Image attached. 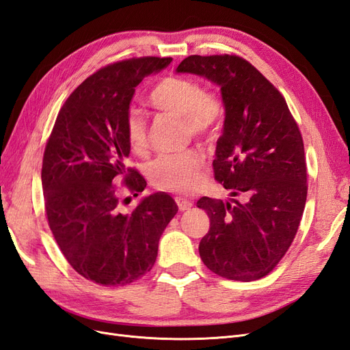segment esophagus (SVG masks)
Segmentation results:
<instances>
[{
  "mask_svg": "<svg viewBox=\"0 0 350 350\" xmlns=\"http://www.w3.org/2000/svg\"><path fill=\"white\" fill-rule=\"evenodd\" d=\"M176 204H178V208L181 211H185V210H189L193 207V201L191 200H187V198H183V197H176L175 198Z\"/></svg>",
  "mask_w": 350,
  "mask_h": 350,
  "instance_id": "1",
  "label": "esophagus"
}]
</instances>
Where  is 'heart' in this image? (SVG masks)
I'll use <instances>...</instances> for the list:
<instances>
[{
    "mask_svg": "<svg viewBox=\"0 0 350 350\" xmlns=\"http://www.w3.org/2000/svg\"><path fill=\"white\" fill-rule=\"evenodd\" d=\"M149 103L159 112L183 120L184 134L194 139L213 131L225 112L217 93L203 88L196 79L183 76L163 77L152 89ZM124 125L131 150L137 154L147 153L149 130L143 112L137 108L129 109ZM201 169L203 156L196 150H185L157 157L149 167V176L159 189L187 194L197 187Z\"/></svg>",
    "mask_w": 350,
    "mask_h": 350,
    "instance_id": "1",
    "label": "heart"
}]
</instances>
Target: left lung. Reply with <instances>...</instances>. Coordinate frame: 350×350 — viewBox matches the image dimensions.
Returning a JSON list of instances; mask_svg holds the SVG:
<instances>
[{"mask_svg": "<svg viewBox=\"0 0 350 350\" xmlns=\"http://www.w3.org/2000/svg\"><path fill=\"white\" fill-rule=\"evenodd\" d=\"M176 71L220 86L226 116L215 179L243 197L234 204L210 197L197 201L210 217L200 257L225 279H261L288 252L305 208L308 184L299 126L283 94L239 55H189Z\"/></svg>", "mask_w": 350, "mask_h": 350, "instance_id": "8db88e82", "label": "left lung"}]
</instances>
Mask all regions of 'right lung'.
<instances>
[{
  "mask_svg": "<svg viewBox=\"0 0 350 350\" xmlns=\"http://www.w3.org/2000/svg\"><path fill=\"white\" fill-rule=\"evenodd\" d=\"M172 58L113 62L84 80L62 108L45 146L42 188L45 211L62 256L80 276L125 286L150 271L159 239L178 206L166 193L124 210L121 191L139 196L146 179L126 165L125 115L135 86Z\"/></svg>",
  "mask_w": 350,
  "mask_h": 350,
  "instance_id": "obj_1",
  "label": "right lung"
}]
</instances>
